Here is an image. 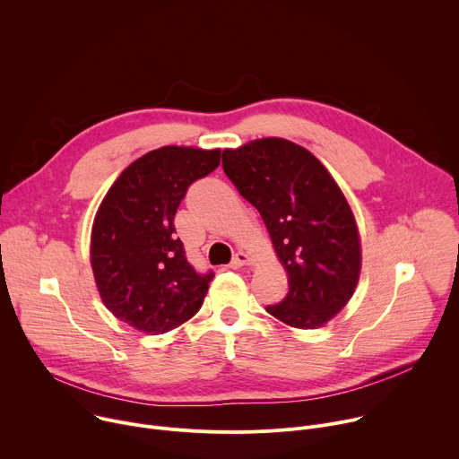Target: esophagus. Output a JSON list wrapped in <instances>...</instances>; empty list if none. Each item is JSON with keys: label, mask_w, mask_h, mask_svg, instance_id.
Listing matches in <instances>:
<instances>
[{"label": "esophagus", "mask_w": 459, "mask_h": 459, "mask_svg": "<svg viewBox=\"0 0 459 459\" xmlns=\"http://www.w3.org/2000/svg\"><path fill=\"white\" fill-rule=\"evenodd\" d=\"M250 264V257L245 252H236L232 261H230V269H241L243 265Z\"/></svg>", "instance_id": "obj_1"}]
</instances>
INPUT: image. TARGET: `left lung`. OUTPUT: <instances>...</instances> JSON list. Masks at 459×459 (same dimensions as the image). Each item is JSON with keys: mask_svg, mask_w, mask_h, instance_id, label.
I'll use <instances>...</instances> for the list:
<instances>
[{"mask_svg": "<svg viewBox=\"0 0 459 459\" xmlns=\"http://www.w3.org/2000/svg\"><path fill=\"white\" fill-rule=\"evenodd\" d=\"M223 170L264 218L289 276L267 312L298 329L333 319L359 280L358 227L343 192L303 147L265 138L223 152Z\"/></svg>", "mask_w": 459, "mask_h": 459, "instance_id": "1", "label": "left lung"}]
</instances>
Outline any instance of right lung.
<instances>
[{
	"instance_id": "add662e5",
	"label": "right lung",
	"mask_w": 459,
	"mask_h": 459,
	"mask_svg": "<svg viewBox=\"0 0 459 459\" xmlns=\"http://www.w3.org/2000/svg\"><path fill=\"white\" fill-rule=\"evenodd\" d=\"M221 151L161 147L126 167L96 214L91 264L105 307L147 334L200 310L214 273H198L176 236L188 186L218 169Z\"/></svg>"
}]
</instances>
